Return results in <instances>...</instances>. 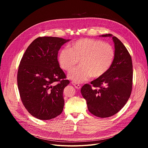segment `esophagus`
Returning <instances> with one entry per match:
<instances>
[{
  "mask_svg": "<svg viewBox=\"0 0 148 148\" xmlns=\"http://www.w3.org/2000/svg\"><path fill=\"white\" fill-rule=\"evenodd\" d=\"M72 84L74 86V87L77 89H80L81 88V86L79 85V84H78V83L74 82V81H72Z\"/></svg>",
  "mask_w": 148,
  "mask_h": 148,
  "instance_id": "1",
  "label": "esophagus"
}]
</instances>
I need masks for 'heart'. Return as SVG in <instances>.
<instances>
[{"instance_id":"1","label":"heart","mask_w":148,"mask_h":148,"mask_svg":"<svg viewBox=\"0 0 148 148\" xmlns=\"http://www.w3.org/2000/svg\"><path fill=\"white\" fill-rule=\"evenodd\" d=\"M115 57L113 47L99 40L81 38L71 44L69 48L62 49L58 60L62 69L69 71L79 60L80 66L74 69L68 77L77 83L98 78L111 68Z\"/></svg>"}]
</instances>
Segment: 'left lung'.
<instances>
[{
	"label": "left lung",
	"mask_w": 148,
	"mask_h": 148,
	"mask_svg": "<svg viewBox=\"0 0 148 148\" xmlns=\"http://www.w3.org/2000/svg\"><path fill=\"white\" fill-rule=\"evenodd\" d=\"M115 46V57L110 70L102 76L86 84L81 92L87 101L89 111L99 118L112 116L127 102L132 89L133 67L131 57L122 42L111 34Z\"/></svg>",
	"instance_id": "left-lung-1"
}]
</instances>
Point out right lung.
Wrapping results in <instances>:
<instances>
[{"instance_id": "add662e5", "label": "right lung", "mask_w": 148, "mask_h": 148, "mask_svg": "<svg viewBox=\"0 0 148 148\" xmlns=\"http://www.w3.org/2000/svg\"><path fill=\"white\" fill-rule=\"evenodd\" d=\"M70 40L38 37L20 61L17 78L20 98L27 111L37 119L54 118L63 110V91L70 81L60 67L57 55L61 47Z\"/></svg>"}]
</instances>
